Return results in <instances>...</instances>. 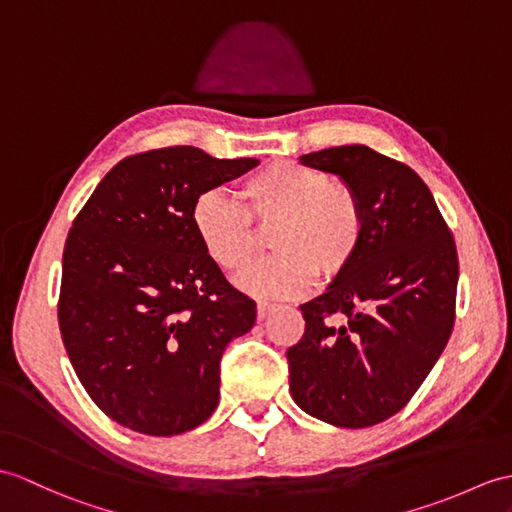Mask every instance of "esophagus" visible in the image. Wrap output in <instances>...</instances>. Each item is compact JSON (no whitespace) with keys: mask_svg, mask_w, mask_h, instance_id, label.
Listing matches in <instances>:
<instances>
[{"mask_svg":"<svg viewBox=\"0 0 512 512\" xmlns=\"http://www.w3.org/2000/svg\"><path fill=\"white\" fill-rule=\"evenodd\" d=\"M272 310H277L275 303H268V301H259L257 303V318L264 320Z\"/></svg>","mask_w":512,"mask_h":512,"instance_id":"esophagus-1","label":"esophagus"}]
</instances>
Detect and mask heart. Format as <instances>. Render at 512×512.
Here are the masks:
<instances>
[{"label": "heart", "instance_id": "b5f03b06", "mask_svg": "<svg viewBox=\"0 0 512 512\" xmlns=\"http://www.w3.org/2000/svg\"><path fill=\"white\" fill-rule=\"evenodd\" d=\"M240 205L218 189L200 194L192 227L211 261L242 272L259 248V229L270 231L275 255L259 261L240 279L257 296L294 299L312 290L316 277L340 279L364 242V209L344 183L299 161L277 159L248 174L237 187Z\"/></svg>", "mask_w": 512, "mask_h": 512}]
</instances>
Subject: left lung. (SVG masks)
Here are the masks:
<instances>
[{
    "mask_svg": "<svg viewBox=\"0 0 512 512\" xmlns=\"http://www.w3.org/2000/svg\"><path fill=\"white\" fill-rule=\"evenodd\" d=\"M342 178L364 209V242L327 292L301 305L288 349L296 406L338 427L397 414L441 358L454 329L456 242L421 176L368 146L301 157Z\"/></svg>",
    "mask_w": 512,
    "mask_h": 512,
    "instance_id": "obj_1",
    "label": "left lung"
}]
</instances>
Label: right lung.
<instances>
[{
    "instance_id": "right-lung-1",
    "label": "right lung",
    "mask_w": 512,
    "mask_h": 512,
    "mask_svg": "<svg viewBox=\"0 0 512 512\" xmlns=\"http://www.w3.org/2000/svg\"><path fill=\"white\" fill-rule=\"evenodd\" d=\"M257 163L194 146L139 152L71 224L58 327L80 384L115 423L174 436L216 410L222 353L251 331L257 305L202 251L192 207Z\"/></svg>"
}]
</instances>
